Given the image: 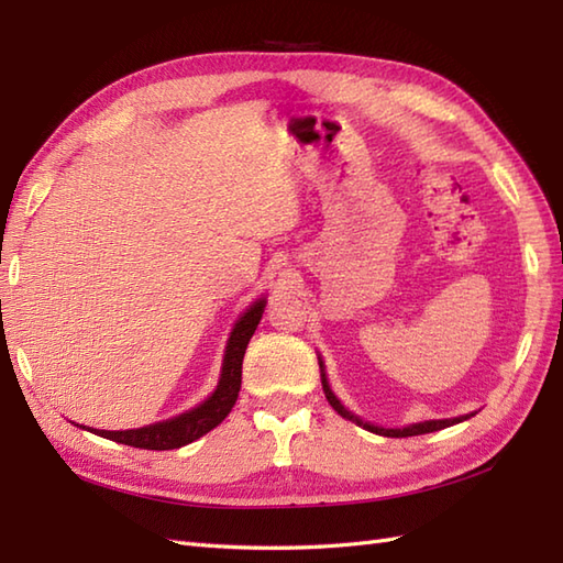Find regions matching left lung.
Here are the masks:
<instances>
[{"mask_svg":"<svg viewBox=\"0 0 563 563\" xmlns=\"http://www.w3.org/2000/svg\"><path fill=\"white\" fill-rule=\"evenodd\" d=\"M319 367H321V387H324V394H327L329 404H331L333 409H336L343 418H349V421H353V423H357V426H363L365 430H369V433H377V435H385V438H411V435L433 433V430H442V428L454 426V423H460V421H466V418L474 416V413H466V416H457V418H442V421L413 423V426H406V428H379V426H373V423H367V421H361V418L353 416L349 409H345V406L336 399V394L331 391L329 382H327V375H324V365H321V361H319Z\"/></svg>","mask_w":563,"mask_h":563,"instance_id":"1","label":"left lung"}]
</instances>
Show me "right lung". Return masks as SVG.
<instances>
[{"label": "right lung", "mask_w": 563, "mask_h": 563, "mask_svg": "<svg viewBox=\"0 0 563 563\" xmlns=\"http://www.w3.org/2000/svg\"><path fill=\"white\" fill-rule=\"evenodd\" d=\"M263 307H266V300L261 297V300L251 305L234 324V329L230 333V341H227L222 375L218 382V389L212 391V397L198 404L196 409L169 418V421H159V423H152L145 428H133V430L89 428L91 433L115 440V442H123V445L142 448V450H176V448H184V445H188V442H194L206 433H210V430L214 426H220L227 418V413L232 411V406L239 397V389H242V361H244L246 345H249L251 336H254V331L263 317Z\"/></svg>", "instance_id": "obj_1"}]
</instances>
